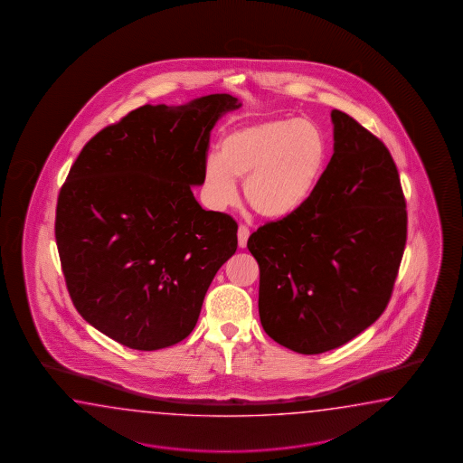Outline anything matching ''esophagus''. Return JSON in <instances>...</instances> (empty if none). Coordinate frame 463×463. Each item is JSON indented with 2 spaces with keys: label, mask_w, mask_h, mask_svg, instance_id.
<instances>
[{
  "label": "esophagus",
  "mask_w": 463,
  "mask_h": 463,
  "mask_svg": "<svg viewBox=\"0 0 463 463\" xmlns=\"http://www.w3.org/2000/svg\"><path fill=\"white\" fill-rule=\"evenodd\" d=\"M250 236V232H249V227L247 226H239L237 229V242H239V247H246L247 246V239Z\"/></svg>",
  "instance_id": "obj_1"
}]
</instances>
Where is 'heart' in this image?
<instances>
[{
  "instance_id": "obj_1",
  "label": "heart",
  "mask_w": 463,
  "mask_h": 463,
  "mask_svg": "<svg viewBox=\"0 0 463 463\" xmlns=\"http://www.w3.org/2000/svg\"><path fill=\"white\" fill-rule=\"evenodd\" d=\"M329 163L327 136L306 119H268L227 131L219 156L204 165L207 199L226 209L237 197L236 179H244L247 204L259 216L286 219L316 194Z\"/></svg>"
}]
</instances>
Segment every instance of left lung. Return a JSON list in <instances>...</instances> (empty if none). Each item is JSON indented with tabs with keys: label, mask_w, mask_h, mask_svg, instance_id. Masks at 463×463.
<instances>
[{
	"label": "left lung",
	"mask_w": 463,
	"mask_h": 463,
	"mask_svg": "<svg viewBox=\"0 0 463 463\" xmlns=\"http://www.w3.org/2000/svg\"><path fill=\"white\" fill-rule=\"evenodd\" d=\"M330 118L334 155L316 194L247 241L260 269L262 327L306 355L337 349L381 317L407 241L389 149L349 114L334 109Z\"/></svg>",
	"instance_id": "1"
}]
</instances>
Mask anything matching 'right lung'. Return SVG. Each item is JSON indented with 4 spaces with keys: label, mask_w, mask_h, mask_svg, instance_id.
I'll list each match as a JSON object with an SVG mask.
<instances>
[{
    "label": "right lung",
    "mask_w": 463,
    "mask_h": 463,
    "mask_svg": "<svg viewBox=\"0 0 463 463\" xmlns=\"http://www.w3.org/2000/svg\"><path fill=\"white\" fill-rule=\"evenodd\" d=\"M241 108L231 94L146 104L82 147L62 184L54 236L82 319L129 349L185 339L207 288L237 249L236 221L206 211L211 131Z\"/></svg>",
    "instance_id": "right-lung-1"
}]
</instances>
